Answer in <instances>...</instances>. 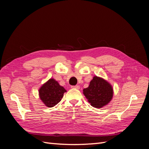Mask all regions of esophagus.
Instances as JSON below:
<instances>
[{
    "label": "esophagus",
    "instance_id": "esophagus-1",
    "mask_svg": "<svg viewBox=\"0 0 149 149\" xmlns=\"http://www.w3.org/2000/svg\"><path fill=\"white\" fill-rule=\"evenodd\" d=\"M71 88H75V89H79L80 88L79 86L78 85H76V86H71Z\"/></svg>",
    "mask_w": 149,
    "mask_h": 149
}]
</instances>
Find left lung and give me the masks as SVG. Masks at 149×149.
Here are the masks:
<instances>
[{
	"instance_id": "obj_1",
	"label": "left lung",
	"mask_w": 149,
	"mask_h": 149,
	"mask_svg": "<svg viewBox=\"0 0 149 149\" xmlns=\"http://www.w3.org/2000/svg\"><path fill=\"white\" fill-rule=\"evenodd\" d=\"M83 94L91 105L101 108L109 103L113 97V88L107 81L94 76L89 86L83 89Z\"/></svg>"
}]
</instances>
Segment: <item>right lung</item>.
I'll use <instances>...</instances> for the list:
<instances>
[{
    "instance_id": "obj_1",
    "label": "right lung",
    "mask_w": 149,
    "mask_h": 149,
    "mask_svg": "<svg viewBox=\"0 0 149 149\" xmlns=\"http://www.w3.org/2000/svg\"><path fill=\"white\" fill-rule=\"evenodd\" d=\"M40 100L46 106L52 107L60 102L66 90L53 78L49 79L39 89Z\"/></svg>"
}]
</instances>
